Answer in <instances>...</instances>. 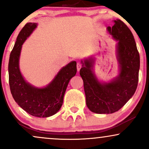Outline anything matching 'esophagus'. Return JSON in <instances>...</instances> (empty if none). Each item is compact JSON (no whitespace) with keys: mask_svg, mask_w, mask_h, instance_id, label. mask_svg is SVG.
<instances>
[{"mask_svg":"<svg viewBox=\"0 0 149 149\" xmlns=\"http://www.w3.org/2000/svg\"><path fill=\"white\" fill-rule=\"evenodd\" d=\"M82 67V63L81 62H77V71H79L80 69Z\"/></svg>","mask_w":149,"mask_h":149,"instance_id":"obj_1","label":"esophagus"}]
</instances>
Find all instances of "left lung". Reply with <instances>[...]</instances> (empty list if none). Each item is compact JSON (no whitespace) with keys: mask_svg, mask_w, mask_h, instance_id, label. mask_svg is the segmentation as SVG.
<instances>
[{"mask_svg":"<svg viewBox=\"0 0 149 149\" xmlns=\"http://www.w3.org/2000/svg\"><path fill=\"white\" fill-rule=\"evenodd\" d=\"M107 30L118 41V77L111 83H100L92 71L91 58L85 60L80 70L86 105L90 111L99 114L113 113L122 108L135 93L139 79V54L131 31L119 19L114 21L113 26H108Z\"/></svg>","mask_w":149,"mask_h":149,"instance_id":"left-lung-1","label":"left lung"}]
</instances>
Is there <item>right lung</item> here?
Listing matches in <instances>:
<instances>
[{"mask_svg":"<svg viewBox=\"0 0 149 149\" xmlns=\"http://www.w3.org/2000/svg\"><path fill=\"white\" fill-rule=\"evenodd\" d=\"M36 23H27L16 38L9 61V84L15 102L30 115L47 117L59 111L68 84L77 73V63L72 61L63 68L47 87L36 88L25 82L20 72L18 60L21 47L36 28Z\"/></svg>","mask_w":149,"mask_h":149,"instance_id":"right-lung-1","label":"right lung"}]
</instances>
